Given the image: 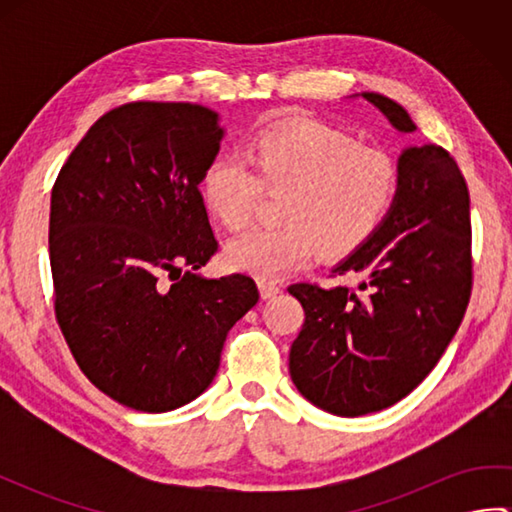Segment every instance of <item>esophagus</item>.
<instances>
[{"mask_svg": "<svg viewBox=\"0 0 512 512\" xmlns=\"http://www.w3.org/2000/svg\"><path fill=\"white\" fill-rule=\"evenodd\" d=\"M259 295H262V299H273L277 297L281 292V286L277 284V281H268V279H259Z\"/></svg>", "mask_w": 512, "mask_h": 512, "instance_id": "obj_1", "label": "esophagus"}]
</instances>
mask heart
Here are the masks:
<instances>
[{"label":"heart","instance_id":"heart-1","mask_svg":"<svg viewBox=\"0 0 512 512\" xmlns=\"http://www.w3.org/2000/svg\"><path fill=\"white\" fill-rule=\"evenodd\" d=\"M244 158L217 156L202 173L209 211L228 231L253 220L262 193L284 195L275 228H257L226 246L228 268L270 279L321 259L361 250L389 220L400 195V169L380 149L321 123L270 129Z\"/></svg>","mask_w":512,"mask_h":512}]
</instances>
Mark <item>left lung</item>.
I'll return each instance as SVG.
<instances>
[{"label":"left lung","instance_id":"8db88e82","mask_svg":"<svg viewBox=\"0 0 512 512\" xmlns=\"http://www.w3.org/2000/svg\"><path fill=\"white\" fill-rule=\"evenodd\" d=\"M398 132H416L405 107L363 92ZM400 195L385 226L334 268L347 286L295 284L306 321L290 347L292 383L312 405L356 418L411 394L458 332L473 284L469 189L447 149L398 158Z\"/></svg>","mask_w":512,"mask_h":512}]
</instances>
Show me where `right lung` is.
Returning <instances> with one entry per match:
<instances>
[{"label":"right lung","instance_id":"add662e5","mask_svg":"<svg viewBox=\"0 0 512 512\" xmlns=\"http://www.w3.org/2000/svg\"><path fill=\"white\" fill-rule=\"evenodd\" d=\"M222 136L209 107L127 103L90 127L52 187L57 323L90 383L129 409L198 398L259 299L246 275H195L217 250L198 187Z\"/></svg>","mask_w":512,"mask_h":512}]
</instances>
